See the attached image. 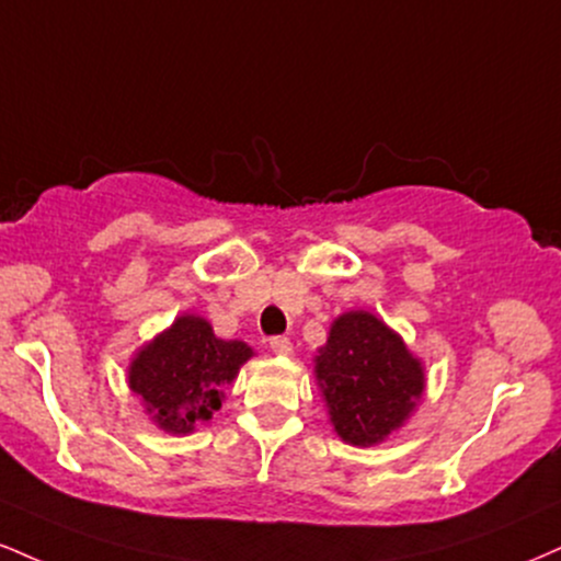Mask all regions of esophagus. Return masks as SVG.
<instances>
[{
	"instance_id": "34e87169",
	"label": "esophagus",
	"mask_w": 561,
	"mask_h": 561,
	"mask_svg": "<svg viewBox=\"0 0 561 561\" xmlns=\"http://www.w3.org/2000/svg\"><path fill=\"white\" fill-rule=\"evenodd\" d=\"M268 347H272V353L276 355H293V342H289L287 336H272V340H268Z\"/></svg>"
}]
</instances>
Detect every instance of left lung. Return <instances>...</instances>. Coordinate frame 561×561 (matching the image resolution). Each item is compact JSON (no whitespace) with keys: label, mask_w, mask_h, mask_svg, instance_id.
Segmentation results:
<instances>
[{"label":"left lung","mask_w":561,"mask_h":561,"mask_svg":"<svg viewBox=\"0 0 561 561\" xmlns=\"http://www.w3.org/2000/svg\"><path fill=\"white\" fill-rule=\"evenodd\" d=\"M316 376L334 431L355 447H370L400 428L423 391L421 363L366 310H350L332 323Z\"/></svg>","instance_id":"obj_1"}]
</instances>
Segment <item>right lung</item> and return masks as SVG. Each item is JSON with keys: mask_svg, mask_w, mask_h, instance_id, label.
Here are the masks:
<instances>
[{"mask_svg": "<svg viewBox=\"0 0 561 561\" xmlns=\"http://www.w3.org/2000/svg\"><path fill=\"white\" fill-rule=\"evenodd\" d=\"M251 355L245 342L219 340L208 321L182 316L135 355L130 389L161 428L191 434L221 408V389Z\"/></svg>", "mask_w": 561, "mask_h": 561, "instance_id": "add662e5", "label": "right lung"}]
</instances>
